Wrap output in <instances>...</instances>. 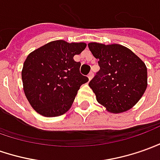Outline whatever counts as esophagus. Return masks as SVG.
Listing matches in <instances>:
<instances>
[{"label": "esophagus", "instance_id": "34e87169", "mask_svg": "<svg viewBox=\"0 0 160 160\" xmlns=\"http://www.w3.org/2000/svg\"><path fill=\"white\" fill-rule=\"evenodd\" d=\"M88 80H91V79H92V78L94 77V72H90L88 75Z\"/></svg>", "mask_w": 160, "mask_h": 160}]
</instances>
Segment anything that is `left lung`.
Listing matches in <instances>:
<instances>
[{"label":"left lung","instance_id":"1","mask_svg":"<svg viewBox=\"0 0 160 160\" xmlns=\"http://www.w3.org/2000/svg\"><path fill=\"white\" fill-rule=\"evenodd\" d=\"M100 71L89 82L99 103L108 111L121 113L138 102L147 88V68L130 49L120 44L89 43Z\"/></svg>","mask_w":160,"mask_h":160}]
</instances>
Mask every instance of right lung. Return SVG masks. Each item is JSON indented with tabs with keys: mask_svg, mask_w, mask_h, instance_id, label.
Returning a JSON list of instances; mask_svg holds the SVG:
<instances>
[{
	"mask_svg": "<svg viewBox=\"0 0 160 160\" xmlns=\"http://www.w3.org/2000/svg\"><path fill=\"white\" fill-rule=\"evenodd\" d=\"M86 46L84 43L57 40L27 57L22 72L23 90L30 105L40 115L58 117L71 108L80 87L88 80L80 72V62L73 59Z\"/></svg>",
	"mask_w": 160,
	"mask_h": 160,
	"instance_id": "right-lung-1",
	"label": "right lung"
}]
</instances>
